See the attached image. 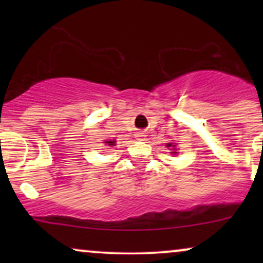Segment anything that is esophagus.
I'll return each mask as SVG.
<instances>
[{
  "label": "esophagus",
  "mask_w": 263,
  "mask_h": 263,
  "mask_svg": "<svg viewBox=\"0 0 263 263\" xmlns=\"http://www.w3.org/2000/svg\"><path fill=\"white\" fill-rule=\"evenodd\" d=\"M143 132H137V134H136V137H137V138H142V137H143Z\"/></svg>",
  "instance_id": "obj_1"
}]
</instances>
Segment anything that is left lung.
<instances>
[{"label": "left lung", "instance_id": "1", "mask_svg": "<svg viewBox=\"0 0 263 263\" xmlns=\"http://www.w3.org/2000/svg\"><path fill=\"white\" fill-rule=\"evenodd\" d=\"M167 146L168 147H173V152H171V153H173V155H176V146H174V144L173 143H167Z\"/></svg>", "mask_w": 263, "mask_h": 263}]
</instances>
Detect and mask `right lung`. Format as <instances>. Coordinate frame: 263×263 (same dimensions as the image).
<instances>
[{
  "label": "right lung",
  "instance_id": "add662e5",
  "mask_svg": "<svg viewBox=\"0 0 263 263\" xmlns=\"http://www.w3.org/2000/svg\"><path fill=\"white\" fill-rule=\"evenodd\" d=\"M105 143H106L107 146H115L116 141H105Z\"/></svg>",
  "mask_w": 263,
  "mask_h": 263
}]
</instances>
